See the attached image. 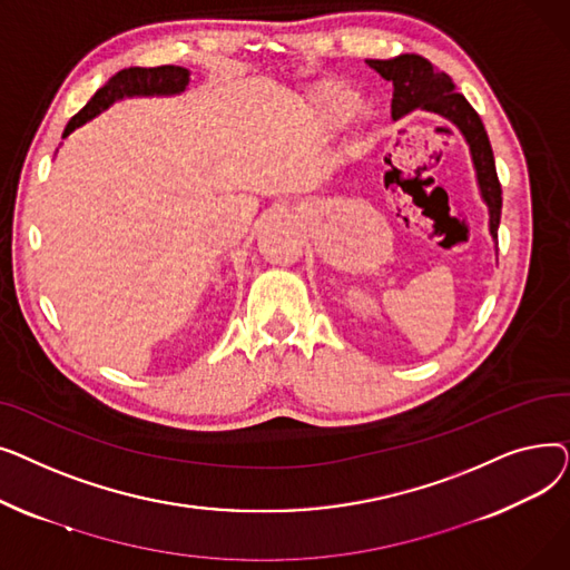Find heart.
I'll use <instances>...</instances> for the list:
<instances>
[{
	"mask_svg": "<svg viewBox=\"0 0 570 570\" xmlns=\"http://www.w3.org/2000/svg\"><path fill=\"white\" fill-rule=\"evenodd\" d=\"M355 108L357 92L342 80H321L309 87L303 99L305 122L318 134H331L344 127Z\"/></svg>",
	"mask_w": 570,
	"mask_h": 570,
	"instance_id": "1",
	"label": "heart"
}]
</instances>
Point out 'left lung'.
I'll list each match as a JSON object with an SVG mask.
<instances>
[{
	"label": "left lung",
	"instance_id": "8db88e82",
	"mask_svg": "<svg viewBox=\"0 0 570 570\" xmlns=\"http://www.w3.org/2000/svg\"><path fill=\"white\" fill-rule=\"evenodd\" d=\"M367 65L385 80L393 82V119L413 110L434 112L455 125L469 145V155L475 170L478 191L488 205L490 235L497 243L501 222V185L497 177L492 145L481 117L471 104L458 92L451 76L434 69L430 59L421 55H400L393 59H367Z\"/></svg>",
	"mask_w": 570,
	"mask_h": 570
}]
</instances>
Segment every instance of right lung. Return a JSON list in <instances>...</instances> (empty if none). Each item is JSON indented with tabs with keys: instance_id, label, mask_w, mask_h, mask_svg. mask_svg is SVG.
Segmentation results:
<instances>
[{
	"instance_id": "1",
	"label": "right lung",
	"mask_w": 570,
	"mask_h": 570,
	"mask_svg": "<svg viewBox=\"0 0 570 570\" xmlns=\"http://www.w3.org/2000/svg\"><path fill=\"white\" fill-rule=\"evenodd\" d=\"M191 71L185 67H131L115 73L97 95L87 101V106L71 117L62 138L73 134L78 127H82L89 119H95L104 110H108L115 101L131 99V97H175L183 95L189 87Z\"/></svg>"
}]
</instances>
